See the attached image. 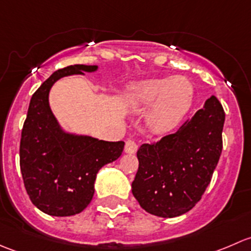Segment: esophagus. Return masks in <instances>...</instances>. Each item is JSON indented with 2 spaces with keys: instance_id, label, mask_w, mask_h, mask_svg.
<instances>
[{
  "instance_id": "esophagus-1",
  "label": "esophagus",
  "mask_w": 251,
  "mask_h": 251,
  "mask_svg": "<svg viewBox=\"0 0 251 251\" xmlns=\"http://www.w3.org/2000/svg\"><path fill=\"white\" fill-rule=\"evenodd\" d=\"M137 149H138V144L135 140H131V138H130V140L126 141V143H125V151H126V153L133 154V153H136V151H137Z\"/></svg>"
}]
</instances>
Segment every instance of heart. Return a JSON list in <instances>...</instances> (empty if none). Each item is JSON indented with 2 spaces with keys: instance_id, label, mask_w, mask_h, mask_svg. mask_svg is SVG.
I'll list each match as a JSON object with an SVG mask.
<instances>
[{
  "instance_id": "1",
  "label": "heart",
  "mask_w": 251,
  "mask_h": 251,
  "mask_svg": "<svg viewBox=\"0 0 251 251\" xmlns=\"http://www.w3.org/2000/svg\"><path fill=\"white\" fill-rule=\"evenodd\" d=\"M125 95L128 104L136 109L151 107L147 124L154 132L164 133L186 118L193 105L196 90L189 78L176 75L135 82L126 88Z\"/></svg>"
}]
</instances>
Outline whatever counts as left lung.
<instances>
[{"instance_id":"1","label":"left lung","mask_w":251,"mask_h":251,"mask_svg":"<svg viewBox=\"0 0 251 251\" xmlns=\"http://www.w3.org/2000/svg\"><path fill=\"white\" fill-rule=\"evenodd\" d=\"M224 124V108L211 96L176 132L142 144L132 182L142 209L159 217H176L196 206L219 163Z\"/></svg>"}]
</instances>
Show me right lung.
<instances>
[{"instance_id": "right-lung-1", "label": "right lung", "mask_w": 251, "mask_h": 251, "mask_svg": "<svg viewBox=\"0 0 251 251\" xmlns=\"http://www.w3.org/2000/svg\"><path fill=\"white\" fill-rule=\"evenodd\" d=\"M97 65L57 70L32 95L20 138V171L32 204L50 216H72L86 209L97 173L124 151L123 141L107 142L64 132L48 104L53 83L68 75L95 72Z\"/></svg>"}]
</instances>
